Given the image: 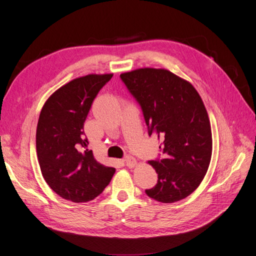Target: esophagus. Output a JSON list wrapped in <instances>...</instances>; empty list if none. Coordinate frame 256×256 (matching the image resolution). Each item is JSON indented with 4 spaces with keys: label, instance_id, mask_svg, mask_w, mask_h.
<instances>
[{
    "label": "esophagus",
    "instance_id": "34e87169",
    "mask_svg": "<svg viewBox=\"0 0 256 256\" xmlns=\"http://www.w3.org/2000/svg\"><path fill=\"white\" fill-rule=\"evenodd\" d=\"M122 162H124V164L128 168H134L136 164V159L134 157H129V156L125 157V159H122Z\"/></svg>",
    "mask_w": 256,
    "mask_h": 256
}]
</instances>
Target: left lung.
<instances>
[{
	"instance_id": "obj_1",
	"label": "left lung",
	"mask_w": 256,
	"mask_h": 256,
	"mask_svg": "<svg viewBox=\"0 0 256 256\" xmlns=\"http://www.w3.org/2000/svg\"><path fill=\"white\" fill-rule=\"evenodd\" d=\"M120 79L141 106L148 136L156 134L164 157L148 161L158 174L150 198L174 203L203 180L212 158V129L205 106L192 85L166 69L142 68Z\"/></svg>"
}]
</instances>
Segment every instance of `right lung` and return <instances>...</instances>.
I'll use <instances>...</instances> for the list:
<instances>
[{
  "label": "right lung",
  "instance_id": "add662e5",
  "mask_svg": "<svg viewBox=\"0 0 256 256\" xmlns=\"http://www.w3.org/2000/svg\"><path fill=\"white\" fill-rule=\"evenodd\" d=\"M113 74H88L58 88L42 106L36 130L42 174L50 188L72 202H88L102 193L115 173L88 150L84 122L99 90Z\"/></svg>",
  "mask_w": 256,
  "mask_h": 256
}]
</instances>
